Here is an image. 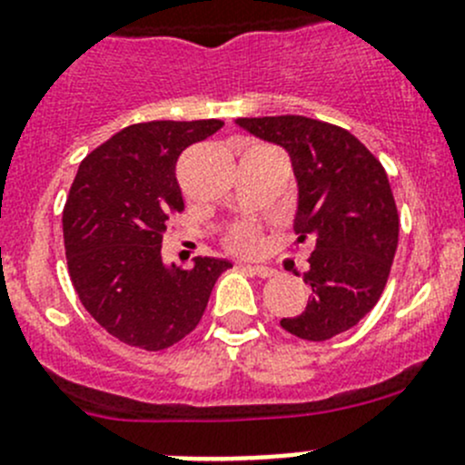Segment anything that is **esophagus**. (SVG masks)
<instances>
[{
	"instance_id": "34e87169",
	"label": "esophagus",
	"mask_w": 465,
	"mask_h": 465,
	"mask_svg": "<svg viewBox=\"0 0 465 465\" xmlns=\"http://www.w3.org/2000/svg\"><path fill=\"white\" fill-rule=\"evenodd\" d=\"M244 269H249L251 273H255V276H260V278H273V276H276V269L264 267V264H244Z\"/></svg>"
}]
</instances>
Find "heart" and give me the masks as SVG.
I'll list each match as a JSON object with an SVG mask.
<instances>
[{
  "label": "heart",
  "instance_id": "obj_1",
  "mask_svg": "<svg viewBox=\"0 0 465 465\" xmlns=\"http://www.w3.org/2000/svg\"><path fill=\"white\" fill-rule=\"evenodd\" d=\"M225 242H228L230 249L235 251H244V253L253 251L255 244H258V228H255L253 221H240V223L228 230Z\"/></svg>",
  "mask_w": 465,
  "mask_h": 465
}]
</instances>
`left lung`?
<instances>
[{
	"label": "left lung",
	"mask_w": 465,
	"mask_h": 465,
	"mask_svg": "<svg viewBox=\"0 0 465 465\" xmlns=\"http://www.w3.org/2000/svg\"><path fill=\"white\" fill-rule=\"evenodd\" d=\"M237 125L290 153L299 183L294 230L311 242L303 282L312 290L287 333L324 342L353 329L381 299L400 235L386 169L351 132L306 116L237 118Z\"/></svg>",
	"instance_id": "8db88e82"
}]
</instances>
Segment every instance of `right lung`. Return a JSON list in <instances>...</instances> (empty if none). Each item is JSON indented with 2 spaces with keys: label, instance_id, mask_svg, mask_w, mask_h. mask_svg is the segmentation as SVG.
Wrapping results in <instances>:
<instances>
[{
  "label": "right lung",
  "instance_id": "right-lung-1",
  "mask_svg": "<svg viewBox=\"0 0 465 465\" xmlns=\"http://www.w3.org/2000/svg\"><path fill=\"white\" fill-rule=\"evenodd\" d=\"M221 127L216 118L136 123L79 163L64 207L70 281L88 315L130 347L162 351L192 333L216 278L232 267L162 262L166 223L184 210L178 157Z\"/></svg>",
  "mask_w": 465,
  "mask_h": 465
}]
</instances>
